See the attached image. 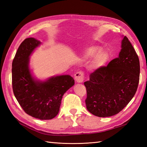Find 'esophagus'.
Instances as JSON below:
<instances>
[{"label":"esophagus","instance_id":"obj_1","mask_svg":"<svg viewBox=\"0 0 147 147\" xmlns=\"http://www.w3.org/2000/svg\"><path fill=\"white\" fill-rule=\"evenodd\" d=\"M74 78H75V80H76V82L77 83H82L83 82V80H84V75H83V73L82 72H78L75 74V75H74Z\"/></svg>","mask_w":147,"mask_h":147}]
</instances>
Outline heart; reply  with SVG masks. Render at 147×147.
<instances>
[{
  "mask_svg": "<svg viewBox=\"0 0 147 147\" xmlns=\"http://www.w3.org/2000/svg\"><path fill=\"white\" fill-rule=\"evenodd\" d=\"M85 56L88 58L95 57V65L96 67L104 66L108 60L107 53L102 51V49L99 46L93 45L88 47L85 51Z\"/></svg>",
  "mask_w": 147,
  "mask_h": 147,
  "instance_id": "obj_1",
  "label": "heart"
}]
</instances>
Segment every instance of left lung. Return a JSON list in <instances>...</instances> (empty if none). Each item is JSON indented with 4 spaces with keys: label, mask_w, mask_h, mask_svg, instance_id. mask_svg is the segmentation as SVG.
Here are the masks:
<instances>
[{
    "label": "left lung",
    "mask_w": 147,
    "mask_h": 147,
    "mask_svg": "<svg viewBox=\"0 0 147 147\" xmlns=\"http://www.w3.org/2000/svg\"><path fill=\"white\" fill-rule=\"evenodd\" d=\"M117 58L107 66L99 67L84 83L86 109L100 117L118 114L128 104L138 88L140 78L138 56L127 37L123 36Z\"/></svg>",
    "instance_id": "left-lung-1"
}]
</instances>
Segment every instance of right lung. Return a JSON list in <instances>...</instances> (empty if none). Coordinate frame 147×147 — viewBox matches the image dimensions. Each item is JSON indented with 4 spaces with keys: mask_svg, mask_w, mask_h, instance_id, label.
I'll use <instances>...</instances> for the list:
<instances>
[{
    "mask_svg": "<svg viewBox=\"0 0 147 147\" xmlns=\"http://www.w3.org/2000/svg\"><path fill=\"white\" fill-rule=\"evenodd\" d=\"M41 44L28 38L21 43L12 64V89L16 98L27 114L41 120L54 118L59 113L62 98L74 85L70 75L36 79L30 67V57Z\"/></svg>",
    "mask_w": 147,
    "mask_h": 147,
    "instance_id": "add662e5",
    "label": "right lung"
}]
</instances>
